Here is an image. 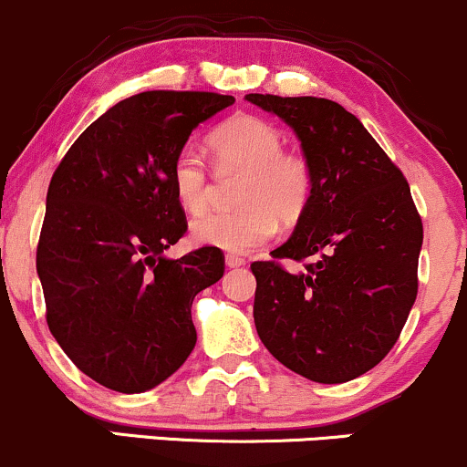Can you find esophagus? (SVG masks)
Listing matches in <instances>:
<instances>
[{"label": "esophagus", "mask_w": 467, "mask_h": 467, "mask_svg": "<svg viewBox=\"0 0 467 467\" xmlns=\"http://www.w3.org/2000/svg\"><path fill=\"white\" fill-rule=\"evenodd\" d=\"M226 265L228 267H241V265H245V259H241L239 254H226Z\"/></svg>", "instance_id": "esophagus-1"}]
</instances>
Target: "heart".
I'll use <instances>...</instances> for the list:
<instances>
[{
    "mask_svg": "<svg viewBox=\"0 0 467 467\" xmlns=\"http://www.w3.org/2000/svg\"><path fill=\"white\" fill-rule=\"evenodd\" d=\"M222 166L245 171L241 182L239 213H211L192 222L191 239L197 245L226 252H252L276 233V217L296 222L312 191L309 164L298 153L283 151V133L259 116L230 118L211 136ZM175 200L189 215H200L211 200V182L200 151L182 147L171 164Z\"/></svg>",
    "mask_w": 467,
    "mask_h": 467,
    "instance_id": "obj_1",
    "label": "heart"
}]
</instances>
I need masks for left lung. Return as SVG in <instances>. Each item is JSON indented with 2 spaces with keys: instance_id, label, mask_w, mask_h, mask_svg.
Returning <instances> with one entry per match:
<instances>
[{
  "instance_id": "1",
  "label": "left lung",
  "mask_w": 467,
  "mask_h": 467,
  "mask_svg": "<svg viewBox=\"0 0 467 467\" xmlns=\"http://www.w3.org/2000/svg\"><path fill=\"white\" fill-rule=\"evenodd\" d=\"M245 100L296 133L312 191L275 259H309L301 272L250 265L254 325L289 371L320 384L360 378L393 349L417 298L421 217L410 186L342 105L314 96Z\"/></svg>"
}]
</instances>
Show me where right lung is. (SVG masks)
Returning <instances> with one entry per match:
<instances>
[{"mask_svg": "<svg viewBox=\"0 0 467 467\" xmlns=\"http://www.w3.org/2000/svg\"><path fill=\"white\" fill-rule=\"evenodd\" d=\"M233 103L213 92L130 96L80 133L52 175L36 248L47 327L107 389H155L195 349L192 298L223 276V256H164L186 233L171 164L200 122Z\"/></svg>", "mask_w": 467, "mask_h": 467, "instance_id": "obj_1", "label": "right lung"}]
</instances>
